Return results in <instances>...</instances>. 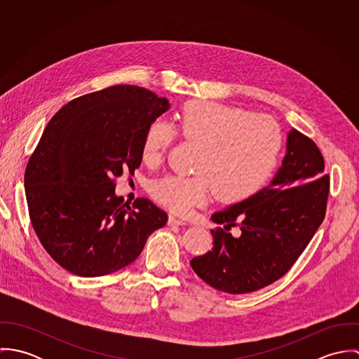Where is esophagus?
<instances>
[{"label":"esophagus","mask_w":359,"mask_h":359,"mask_svg":"<svg viewBox=\"0 0 359 359\" xmlns=\"http://www.w3.org/2000/svg\"><path fill=\"white\" fill-rule=\"evenodd\" d=\"M168 224H170V225H187V222H185L184 219H181V218L175 217V215H170Z\"/></svg>","instance_id":"obj_1"}]
</instances>
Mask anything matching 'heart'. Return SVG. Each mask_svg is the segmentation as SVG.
Here are the masks:
<instances>
[{"mask_svg": "<svg viewBox=\"0 0 359 359\" xmlns=\"http://www.w3.org/2000/svg\"><path fill=\"white\" fill-rule=\"evenodd\" d=\"M177 128L185 140L202 147L195 165L198 174L161 177L154 181L152 194L178 214L205 205L214 192L225 203L253 196L269 181L282 154L283 138L273 118L231 104L185 103ZM175 135L171 124L152 121L142 141L144 161L160 163Z\"/></svg>", "mask_w": 359, "mask_h": 359, "instance_id": "obj_1", "label": "heart"}]
</instances>
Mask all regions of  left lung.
<instances>
[{
  "instance_id": "left-lung-1",
  "label": "left lung",
  "mask_w": 359,
  "mask_h": 359,
  "mask_svg": "<svg viewBox=\"0 0 359 359\" xmlns=\"http://www.w3.org/2000/svg\"><path fill=\"white\" fill-rule=\"evenodd\" d=\"M316 144L297 130L287 134L282 167L256 195L211 215L212 249L191 259L211 287L242 294L282 278L302 256L326 212L329 175ZM239 227V236L229 231Z\"/></svg>"
}]
</instances>
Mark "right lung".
Instances as JSON below:
<instances>
[{
    "mask_svg": "<svg viewBox=\"0 0 359 359\" xmlns=\"http://www.w3.org/2000/svg\"><path fill=\"white\" fill-rule=\"evenodd\" d=\"M170 103L135 86L79 97L55 113L29 158L25 189L32 225L66 271L94 278L141 255L167 212L140 198L133 208L114 195L116 178L142 161L148 126Z\"/></svg>",
    "mask_w": 359,
    "mask_h": 359,
    "instance_id": "right-lung-1",
    "label": "right lung"
}]
</instances>
